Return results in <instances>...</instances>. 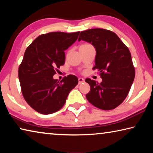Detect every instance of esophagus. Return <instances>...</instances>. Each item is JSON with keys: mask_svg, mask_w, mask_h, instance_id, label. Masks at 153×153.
Here are the masks:
<instances>
[{"mask_svg": "<svg viewBox=\"0 0 153 153\" xmlns=\"http://www.w3.org/2000/svg\"><path fill=\"white\" fill-rule=\"evenodd\" d=\"M84 82V78H82V77H79V78H78V84H81Z\"/></svg>", "mask_w": 153, "mask_h": 153, "instance_id": "1", "label": "esophagus"}]
</instances>
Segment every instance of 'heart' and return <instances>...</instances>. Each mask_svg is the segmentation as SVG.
<instances>
[{"instance_id": "heart-1", "label": "heart", "mask_w": 153, "mask_h": 153, "mask_svg": "<svg viewBox=\"0 0 153 153\" xmlns=\"http://www.w3.org/2000/svg\"><path fill=\"white\" fill-rule=\"evenodd\" d=\"M88 45H88V44H84V45H82L80 46H88Z\"/></svg>"}]
</instances>
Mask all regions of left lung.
<instances>
[{"label": "left lung", "mask_w": 153, "mask_h": 153, "mask_svg": "<svg viewBox=\"0 0 153 153\" xmlns=\"http://www.w3.org/2000/svg\"><path fill=\"white\" fill-rule=\"evenodd\" d=\"M86 41L96 49L95 65L101 83L85 79L90 86L86 98L102 110L118 107L128 96L135 77L131 53L117 35L110 30L94 28L80 33L78 41Z\"/></svg>", "instance_id": "1"}]
</instances>
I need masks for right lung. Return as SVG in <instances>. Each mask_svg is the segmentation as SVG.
Here are the masks:
<instances>
[{
	"instance_id": "right-lung-1",
	"label": "right lung",
	"mask_w": 153,
	"mask_h": 153,
	"mask_svg": "<svg viewBox=\"0 0 153 153\" xmlns=\"http://www.w3.org/2000/svg\"><path fill=\"white\" fill-rule=\"evenodd\" d=\"M79 32H50L38 36L25 51L19 67V79L24 99L41 114H51L63 107L72 89L78 84L74 75L61 82L53 78L63 65L65 51L77 39Z\"/></svg>"
}]
</instances>
